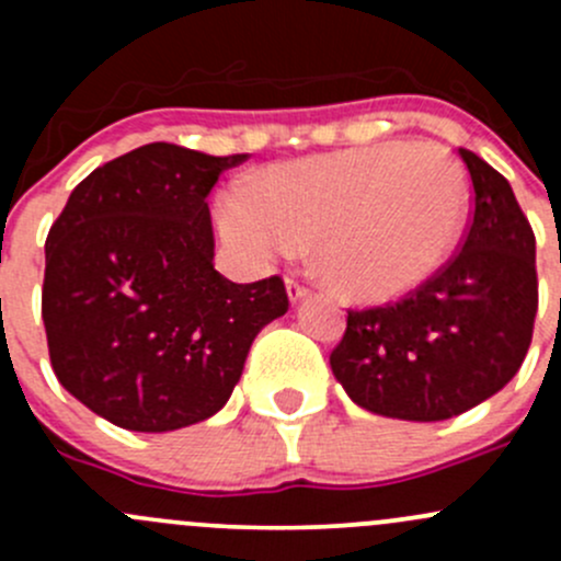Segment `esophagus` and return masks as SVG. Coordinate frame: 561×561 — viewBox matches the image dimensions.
Returning a JSON list of instances; mask_svg holds the SVG:
<instances>
[{
    "label": "esophagus",
    "mask_w": 561,
    "mask_h": 561,
    "mask_svg": "<svg viewBox=\"0 0 561 561\" xmlns=\"http://www.w3.org/2000/svg\"><path fill=\"white\" fill-rule=\"evenodd\" d=\"M309 285H304L301 279H298V276H290V279H287V296H290V301H298V298H307L309 296Z\"/></svg>",
    "instance_id": "obj_1"
}]
</instances>
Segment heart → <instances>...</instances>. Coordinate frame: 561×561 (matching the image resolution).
<instances>
[{"instance_id": "b5f03b06", "label": "heart", "mask_w": 561, "mask_h": 561, "mask_svg": "<svg viewBox=\"0 0 561 561\" xmlns=\"http://www.w3.org/2000/svg\"><path fill=\"white\" fill-rule=\"evenodd\" d=\"M467 173L439 144H375L271 168L219 206L230 244L254 263L314 241L328 279L388 298L426 279L456 244Z\"/></svg>"}]
</instances>
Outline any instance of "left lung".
Wrapping results in <instances>:
<instances>
[{
  "instance_id": "1",
  "label": "left lung",
  "mask_w": 561,
  "mask_h": 561,
  "mask_svg": "<svg viewBox=\"0 0 561 561\" xmlns=\"http://www.w3.org/2000/svg\"><path fill=\"white\" fill-rule=\"evenodd\" d=\"M472 211L458 249L415 290L350 309L331 369L364 410L445 421L494 396L522 369L537 314L535 230L511 184L469 149Z\"/></svg>"
}]
</instances>
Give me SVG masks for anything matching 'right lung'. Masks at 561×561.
<instances>
[{"instance_id": "add662e5", "label": "right lung", "mask_w": 561, "mask_h": 561, "mask_svg": "<svg viewBox=\"0 0 561 561\" xmlns=\"http://www.w3.org/2000/svg\"><path fill=\"white\" fill-rule=\"evenodd\" d=\"M247 157L140 146L89 173L50 225V366L113 426L173 432L211 417L260 328L290 307L282 276L236 285L211 263L206 197Z\"/></svg>"}]
</instances>
